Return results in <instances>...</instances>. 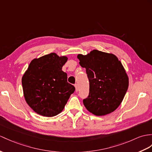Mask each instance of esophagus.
Returning a JSON list of instances; mask_svg holds the SVG:
<instances>
[{"instance_id": "esophagus-1", "label": "esophagus", "mask_w": 152, "mask_h": 152, "mask_svg": "<svg viewBox=\"0 0 152 152\" xmlns=\"http://www.w3.org/2000/svg\"><path fill=\"white\" fill-rule=\"evenodd\" d=\"M75 91H78V90H79V87H78V85H77V84H75Z\"/></svg>"}]
</instances>
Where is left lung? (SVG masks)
Wrapping results in <instances>:
<instances>
[{"label": "left lung", "mask_w": 152, "mask_h": 152, "mask_svg": "<svg viewBox=\"0 0 152 152\" xmlns=\"http://www.w3.org/2000/svg\"><path fill=\"white\" fill-rule=\"evenodd\" d=\"M79 64L86 68L90 93L83 100L86 108L102 116L115 110L126 93L129 79L121 62L115 55L94 50L86 55L79 54Z\"/></svg>", "instance_id": "1"}]
</instances>
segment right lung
Here are the masks:
<instances>
[{
	"mask_svg": "<svg viewBox=\"0 0 152 152\" xmlns=\"http://www.w3.org/2000/svg\"><path fill=\"white\" fill-rule=\"evenodd\" d=\"M67 61V57L55 53L34 58L22 77L26 101L39 115L50 117L60 113L75 91L62 70Z\"/></svg>",
	"mask_w": 152,
	"mask_h": 152,
	"instance_id": "add662e5",
	"label": "right lung"
}]
</instances>
